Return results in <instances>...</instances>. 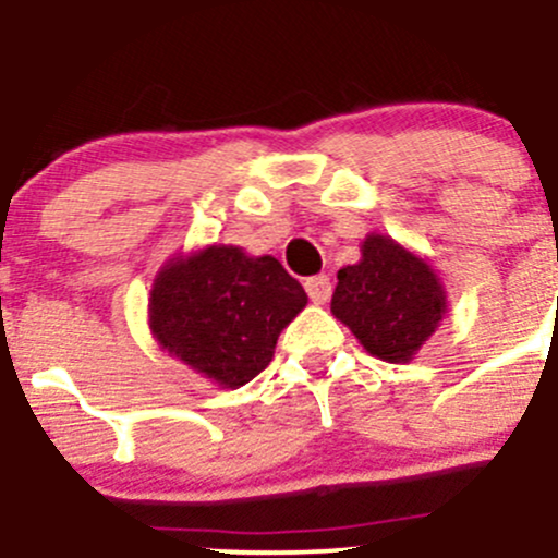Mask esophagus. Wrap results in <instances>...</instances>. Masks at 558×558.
Here are the masks:
<instances>
[{
	"label": "esophagus",
	"mask_w": 558,
	"mask_h": 558,
	"mask_svg": "<svg viewBox=\"0 0 558 558\" xmlns=\"http://www.w3.org/2000/svg\"><path fill=\"white\" fill-rule=\"evenodd\" d=\"M305 291L307 296L315 302V305H326L331 296V283L326 275H315V278H307L305 280Z\"/></svg>",
	"instance_id": "obj_1"
}]
</instances>
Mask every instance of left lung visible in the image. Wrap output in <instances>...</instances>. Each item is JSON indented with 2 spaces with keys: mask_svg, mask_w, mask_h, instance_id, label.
Listing matches in <instances>:
<instances>
[{
  "mask_svg": "<svg viewBox=\"0 0 558 558\" xmlns=\"http://www.w3.org/2000/svg\"><path fill=\"white\" fill-rule=\"evenodd\" d=\"M446 313V286L435 267L388 234H367L362 258L337 272L331 315L384 362H413Z\"/></svg>",
  "mask_w": 558,
  "mask_h": 558,
  "instance_id": "8db88e82",
  "label": "left lung"
}]
</instances>
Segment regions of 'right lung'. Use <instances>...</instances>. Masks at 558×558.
<instances>
[{"mask_svg": "<svg viewBox=\"0 0 558 558\" xmlns=\"http://www.w3.org/2000/svg\"><path fill=\"white\" fill-rule=\"evenodd\" d=\"M305 305V289L278 258L213 243L156 272L148 326L172 359L218 388H240L272 362L280 331Z\"/></svg>", "mask_w": 558, "mask_h": 558, "instance_id": "1", "label": "right lung"}]
</instances>
